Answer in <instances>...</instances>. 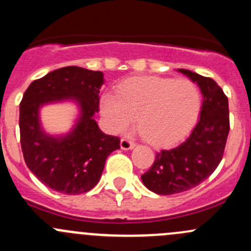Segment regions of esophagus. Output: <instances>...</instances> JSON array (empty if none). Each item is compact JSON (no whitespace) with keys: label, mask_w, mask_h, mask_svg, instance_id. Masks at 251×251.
Masks as SVG:
<instances>
[{"label":"esophagus","mask_w":251,"mask_h":251,"mask_svg":"<svg viewBox=\"0 0 251 251\" xmlns=\"http://www.w3.org/2000/svg\"><path fill=\"white\" fill-rule=\"evenodd\" d=\"M135 146H136L135 142L131 141L130 138H127V137L121 138L120 147H121V149H124V151H128V149H132Z\"/></svg>","instance_id":"esophagus-1"}]
</instances>
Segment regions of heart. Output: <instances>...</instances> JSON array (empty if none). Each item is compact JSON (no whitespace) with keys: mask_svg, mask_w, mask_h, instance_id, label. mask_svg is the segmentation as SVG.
I'll use <instances>...</instances> for the list:
<instances>
[{"mask_svg":"<svg viewBox=\"0 0 251 251\" xmlns=\"http://www.w3.org/2000/svg\"><path fill=\"white\" fill-rule=\"evenodd\" d=\"M201 96L188 78L142 76L127 78L116 88V96L105 93L100 113L114 132L132 126L135 116L142 135L153 144H170L183 137L196 123Z\"/></svg>","mask_w":251,"mask_h":251,"instance_id":"1","label":"heart"}]
</instances>
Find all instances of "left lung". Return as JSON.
I'll use <instances>...</instances> for the list:
<instances>
[{"label":"left lung","mask_w":251,"mask_h":251,"mask_svg":"<svg viewBox=\"0 0 251 251\" xmlns=\"http://www.w3.org/2000/svg\"><path fill=\"white\" fill-rule=\"evenodd\" d=\"M203 93L201 119L191 135L179 146L163 149L142 181L149 191L160 196L182 193L205 181L224 156L229 132L228 98L212 80L197 73L178 69Z\"/></svg>","instance_id":"8db88e82"}]
</instances>
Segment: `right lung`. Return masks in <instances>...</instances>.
Returning <instances> with one entry per match:
<instances>
[{
    "mask_svg": "<svg viewBox=\"0 0 251 251\" xmlns=\"http://www.w3.org/2000/svg\"><path fill=\"white\" fill-rule=\"evenodd\" d=\"M103 82L102 72L64 67L32 81L23 96L19 130L25 164L53 191L75 196L92 189L108 155L120 148V138L103 133L93 118L100 110ZM63 99L78 103L80 118L72 133L53 138L42 130L38 110L47 102Z\"/></svg>",
    "mask_w": 251,
    "mask_h": 251,
    "instance_id": "right-lung-1",
    "label": "right lung"
}]
</instances>
